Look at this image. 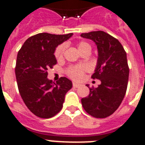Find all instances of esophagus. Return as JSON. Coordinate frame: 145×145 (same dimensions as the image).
Returning a JSON list of instances; mask_svg holds the SVG:
<instances>
[{
  "instance_id": "esophagus-1",
  "label": "esophagus",
  "mask_w": 145,
  "mask_h": 145,
  "mask_svg": "<svg viewBox=\"0 0 145 145\" xmlns=\"http://www.w3.org/2000/svg\"><path fill=\"white\" fill-rule=\"evenodd\" d=\"M73 86L74 87V88H77V87H79L80 84H77V83H73Z\"/></svg>"
}]
</instances>
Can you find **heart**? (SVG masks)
Returning a JSON list of instances; mask_svg holds the SVG:
<instances>
[{
    "label": "heart",
    "mask_w": 145,
    "mask_h": 145,
    "mask_svg": "<svg viewBox=\"0 0 145 145\" xmlns=\"http://www.w3.org/2000/svg\"><path fill=\"white\" fill-rule=\"evenodd\" d=\"M77 48L80 52L86 50V49H89L91 50V46L86 41H80L77 44ZM64 51H65V45L61 44L56 47V50L54 52V56L57 60L61 59L63 57ZM86 70V67L85 65H72L70 66L69 68L67 69L66 73L68 74V77L72 78L74 80H80L84 74V71Z\"/></svg>",
    "instance_id": "obj_1"
}]
</instances>
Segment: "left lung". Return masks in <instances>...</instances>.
Returning <instances> with one entry per match:
<instances>
[{"instance_id": "obj_1", "label": "left lung", "mask_w": 145, "mask_h": 145, "mask_svg": "<svg viewBox=\"0 0 145 145\" xmlns=\"http://www.w3.org/2000/svg\"><path fill=\"white\" fill-rule=\"evenodd\" d=\"M80 36L96 44L99 56L92 78L101 80L97 88H89L88 96L81 99L82 105L91 116L105 118L119 108L126 94L129 74L126 52L118 40L102 31Z\"/></svg>"}]
</instances>
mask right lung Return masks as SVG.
Returning <instances> with one entry per match:
<instances>
[{"mask_svg": "<svg viewBox=\"0 0 145 145\" xmlns=\"http://www.w3.org/2000/svg\"><path fill=\"white\" fill-rule=\"evenodd\" d=\"M72 35L40 33L26 40L18 52L15 68L18 89L27 108L37 117L47 119L58 114L72 87V82L65 77L56 83L47 78L48 69L57 63L56 46Z\"/></svg>", "mask_w": 145, "mask_h": 145, "instance_id": "1", "label": "right lung"}]
</instances>
